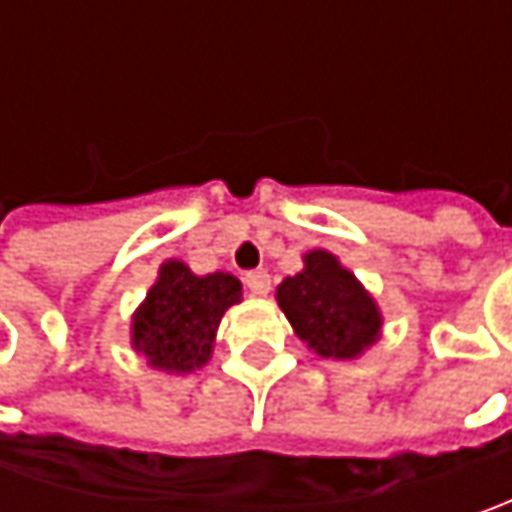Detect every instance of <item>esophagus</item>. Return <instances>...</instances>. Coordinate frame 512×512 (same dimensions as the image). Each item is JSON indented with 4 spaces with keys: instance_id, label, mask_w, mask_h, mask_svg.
<instances>
[{
    "instance_id": "1",
    "label": "esophagus",
    "mask_w": 512,
    "mask_h": 512,
    "mask_svg": "<svg viewBox=\"0 0 512 512\" xmlns=\"http://www.w3.org/2000/svg\"><path fill=\"white\" fill-rule=\"evenodd\" d=\"M245 285L253 296H265L270 290V273L267 270H250V273H245Z\"/></svg>"
}]
</instances>
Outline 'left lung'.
<instances>
[{
  "mask_svg": "<svg viewBox=\"0 0 512 512\" xmlns=\"http://www.w3.org/2000/svg\"><path fill=\"white\" fill-rule=\"evenodd\" d=\"M276 299L296 336L325 359L359 356L382 327L376 302L325 250L307 253L305 270L285 279Z\"/></svg>",
  "mask_w": 512,
  "mask_h": 512,
  "instance_id": "8db88e82",
  "label": "left lung"
}]
</instances>
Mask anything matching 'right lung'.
Segmentation results:
<instances>
[{"instance_id":"1","label":"right lung","mask_w":512,"mask_h":512,"mask_svg":"<svg viewBox=\"0 0 512 512\" xmlns=\"http://www.w3.org/2000/svg\"><path fill=\"white\" fill-rule=\"evenodd\" d=\"M239 296L242 285L230 273L193 276L182 262H168L133 316V347L159 370L187 373L210 359L216 327Z\"/></svg>"}]
</instances>
